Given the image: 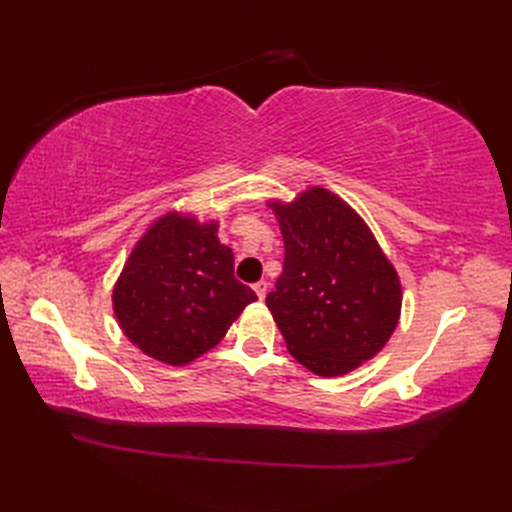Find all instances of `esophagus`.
<instances>
[{
  "label": "esophagus",
  "mask_w": 512,
  "mask_h": 512,
  "mask_svg": "<svg viewBox=\"0 0 512 512\" xmlns=\"http://www.w3.org/2000/svg\"><path fill=\"white\" fill-rule=\"evenodd\" d=\"M254 292H256V297L262 301L267 297V292H269V284L265 282V280H260V282H256L254 284Z\"/></svg>",
  "instance_id": "esophagus-1"
}]
</instances>
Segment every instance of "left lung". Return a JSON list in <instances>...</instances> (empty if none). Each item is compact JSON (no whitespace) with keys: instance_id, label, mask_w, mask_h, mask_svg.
Here are the masks:
<instances>
[{"instance_id":"left-lung-1","label":"left lung","mask_w":512,"mask_h":512,"mask_svg":"<svg viewBox=\"0 0 512 512\" xmlns=\"http://www.w3.org/2000/svg\"><path fill=\"white\" fill-rule=\"evenodd\" d=\"M271 209L284 237V271L267 307L294 359L318 376H344L393 335L397 271L361 215L329 190L309 188Z\"/></svg>"}]
</instances>
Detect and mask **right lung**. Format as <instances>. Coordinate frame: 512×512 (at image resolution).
Wrapping results in <instances>:
<instances>
[{"label": "right lung", "instance_id": "obj_1", "mask_svg": "<svg viewBox=\"0 0 512 512\" xmlns=\"http://www.w3.org/2000/svg\"><path fill=\"white\" fill-rule=\"evenodd\" d=\"M256 301L235 277V256L218 222L166 213L134 245L113 288L119 327L134 346L168 365H185L222 342Z\"/></svg>", "mask_w": 512, "mask_h": 512}]
</instances>
